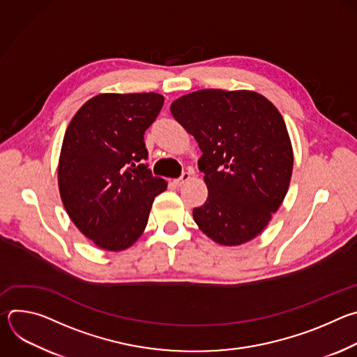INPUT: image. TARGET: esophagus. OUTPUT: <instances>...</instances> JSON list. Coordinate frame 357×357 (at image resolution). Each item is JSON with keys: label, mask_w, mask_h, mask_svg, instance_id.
<instances>
[{"label": "esophagus", "mask_w": 357, "mask_h": 357, "mask_svg": "<svg viewBox=\"0 0 357 357\" xmlns=\"http://www.w3.org/2000/svg\"><path fill=\"white\" fill-rule=\"evenodd\" d=\"M190 175H192L190 172H183L179 178H176V179L174 181V183H175L176 186H182L183 183H186V182L190 179Z\"/></svg>", "instance_id": "obj_1"}]
</instances>
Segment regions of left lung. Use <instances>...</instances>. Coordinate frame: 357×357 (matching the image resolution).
Returning a JSON list of instances; mask_svg holds the SVG:
<instances>
[{"instance_id": "8db88e82", "label": "left lung", "mask_w": 357, "mask_h": 357, "mask_svg": "<svg viewBox=\"0 0 357 357\" xmlns=\"http://www.w3.org/2000/svg\"><path fill=\"white\" fill-rule=\"evenodd\" d=\"M199 144L208 199L193 209L202 231L237 245L260 234L287 195L294 157L282 116L259 93L206 89L171 105Z\"/></svg>"}]
</instances>
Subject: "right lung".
<instances>
[{
  "label": "right lung",
  "instance_id": "right-lung-1",
  "mask_svg": "<svg viewBox=\"0 0 357 357\" xmlns=\"http://www.w3.org/2000/svg\"><path fill=\"white\" fill-rule=\"evenodd\" d=\"M164 105L158 93L98 94L79 109L63 138L59 190L76 227L109 251L142 234L155 196L167 189L148 169L144 134Z\"/></svg>",
  "mask_w": 357,
  "mask_h": 357
}]
</instances>
